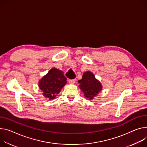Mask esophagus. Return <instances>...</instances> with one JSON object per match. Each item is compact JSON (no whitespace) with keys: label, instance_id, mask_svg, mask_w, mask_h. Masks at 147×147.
I'll return each mask as SVG.
<instances>
[{"label":"esophagus","instance_id":"1","mask_svg":"<svg viewBox=\"0 0 147 147\" xmlns=\"http://www.w3.org/2000/svg\"><path fill=\"white\" fill-rule=\"evenodd\" d=\"M75 82H76V80H75V79L69 80V84H74V83H75Z\"/></svg>","mask_w":147,"mask_h":147}]
</instances>
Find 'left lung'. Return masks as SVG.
Returning <instances> with one entry per match:
<instances>
[{
	"label": "left lung",
	"mask_w": 147,
	"mask_h": 147,
	"mask_svg": "<svg viewBox=\"0 0 147 147\" xmlns=\"http://www.w3.org/2000/svg\"><path fill=\"white\" fill-rule=\"evenodd\" d=\"M78 82L80 84L79 87L84 92V96L89 100H92L102 90L101 83L91 71H86L82 78Z\"/></svg>",
	"instance_id": "obj_1"
}]
</instances>
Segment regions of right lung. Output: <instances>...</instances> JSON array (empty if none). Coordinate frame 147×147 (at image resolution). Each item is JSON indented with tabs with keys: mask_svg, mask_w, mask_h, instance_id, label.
Masks as SVG:
<instances>
[{
	"mask_svg": "<svg viewBox=\"0 0 147 147\" xmlns=\"http://www.w3.org/2000/svg\"><path fill=\"white\" fill-rule=\"evenodd\" d=\"M67 83L63 72L54 67L39 81L38 87L42 91L43 95L51 100L56 98Z\"/></svg>",
	"mask_w": 147,
	"mask_h": 147,
	"instance_id": "obj_1",
	"label": "right lung"
}]
</instances>
